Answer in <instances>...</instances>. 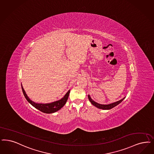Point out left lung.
<instances>
[{"instance_id": "obj_1", "label": "left lung", "mask_w": 154, "mask_h": 154, "mask_svg": "<svg viewBox=\"0 0 154 154\" xmlns=\"http://www.w3.org/2000/svg\"><path fill=\"white\" fill-rule=\"evenodd\" d=\"M88 99L90 101V102L91 103V104L94 105V106L97 107V108L99 109H104V110H109V109H111L112 108H114L115 106H117V105L119 104L120 103H122L123 101V100L125 99V97H124L123 99H121L119 101H117L116 102H115V103H111L109 104H99L96 103V101H93L92 99H91L90 95L88 94Z\"/></svg>"}]
</instances>
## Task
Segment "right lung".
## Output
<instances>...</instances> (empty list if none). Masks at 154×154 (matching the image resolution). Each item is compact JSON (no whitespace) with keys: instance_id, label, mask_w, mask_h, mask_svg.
<instances>
[{"instance_id":"add662e5","label":"right lung","mask_w":154,"mask_h":154,"mask_svg":"<svg viewBox=\"0 0 154 154\" xmlns=\"http://www.w3.org/2000/svg\"><path fill=\"white\" fill-rule=\"evenodd\" d=\"M21 86H22L23 93L25 96V98L27 100V101L30 104H31L34 107H35L36 109L42 112L43 113H54L55 112L59 111L60 109H61L66 104V103L68 100L69 93H70V90H69L68 92L65 94V95L61 99H60L58 101H54L51 103H46V104L37 103L32 101L30 99V98L27 96L22 84H21Z\"/></svg>"}]
</instances>
